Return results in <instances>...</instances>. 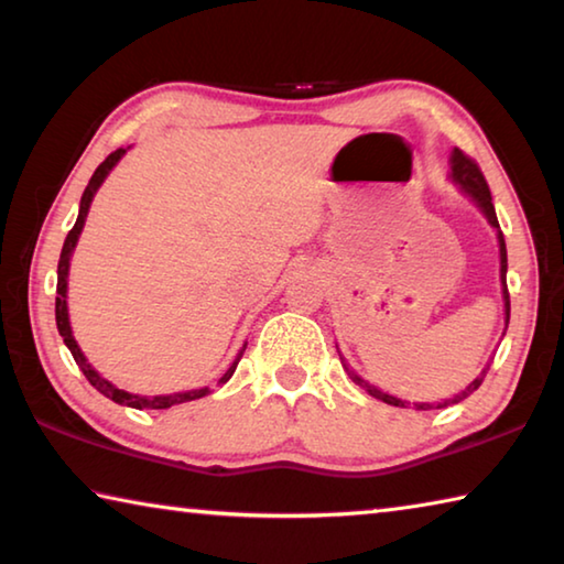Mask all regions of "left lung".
I'll use <instances>...</instances> for the list:
<instances>
[{
	"label": "left lung",
	"mask_w": 564,
	"mask_h": 564,
	"mask_svg": "<svg viewBox=\"0 0 564 564\" xmlns=\"http://www.w3.org/2000/svg\"><path fill=\"white\" fill-rule=\"evenodd\" d=\"M451 176H453L455 184L460 186V188L465 191V194L470 196L477 206H480V212L485 214V218H488L490 226H492V228H498V243H500V281H502V299H505V330H508V323H510L508 248H505V238H502V231H500L498 216H495V206H492L490 186H488V181H485L480 166H477L470 156H465L460 149H455V151H453V156H451ZM340 362H343V368L348 370V376H350L352 383L360 386L362 390H366L368 395H373V398H378V400H383V403H388V405H400V408H405V400H400V398H395V395H388V393H383V390H378L376 386H370L368 380H362V378L356 373V370H350L346 360L340 358ZM488 370H490V362H488V366L482 368V373L477 376L470 386H467L465 390H460V393L453 395V398H445V400H441V403H413V405H415L417 410H437V408H447V405L460 403V400H465L467 395H473L475 390L482 386V378L488 376Z\"/></svg>",
	"instance_id": "left-lung-1"
}]
</instances>
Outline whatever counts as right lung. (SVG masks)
I'll use <instances>...</instances> for the list:
<instances>
[{"mask_svg": "<svg viewBox=\"0 0 564 564\" xmlns=\"http://www.w3.org/2000/svg\"><path fill=\"white\" fill-rule=\"evenodd\" d=\"M127 154V149H117L111 151V154L101 161L99 169L94 171V176L89 178V186L84 188L82 194V204H79V216H76V224L69 234H66V241H64V248H62V256H59V269H56V328H59V336L64 338L66 348L72 350V356L76 360V366L82 368V373L87 376L89 383L99 390L101 395H107L109 400H113V403L119 405H129V408H137V410H144V408H151V410H164V408H171V405H178V403H188V400H196V398H204L208 395V388H198V390H186V393H174V395H133V393H127V390L117 388L113 383H109L107 378H101L97 370H94L89 366V360L84 358L82 348L76 346V340L72 336V326H69V311H66V279H69V261H72V253H74V246L76 241H79V234L84 228V221H87V214H89V206H91V198L94 194H97L99 186L104 184V178L109 176V171L119 164V159ZM246 350V348H243ZM243 350L238 352L234 366L226 370L221 383H226L228 378L234 376V370L238 366V360H241Z\"/></svg>", "mask_w": 564, "mask_h": 564, "instance_id": "1", "label": "right lung"}]
</instances>
